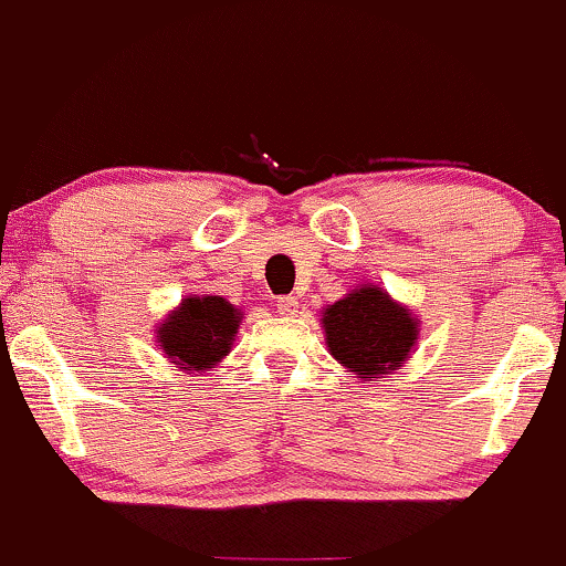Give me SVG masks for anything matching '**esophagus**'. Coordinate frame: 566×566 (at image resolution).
<instances>
[{"label":"esophagus","mask_w":566,"mask_h":566,"mask_svg":"<svg viewBox=\"0 0 566 566\" xmlns=\"http://www.w3.org/2000/svg\"><path fill=\"white\" fill-rule=\"evenodd\" d=\"M276 308H279V314H282V316H293L297 312V297L295 295L279 297Z\"/></svg>","instance_id":"esophagus-1"}]
</instances>
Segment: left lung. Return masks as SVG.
I'll return each instance as SVG.
<instances>
[{
	"label": "left lung",
	"instance_id": "1",
	"mask_svg": "<svg viewBox=\"0 0 566 566\" xmlns=\"http://www.w3.org/2000/svg\"><path fill=\"white\" fill-rule=\"evenodd\" d=\"M327 349L363 381L392 376L406 365L419 319L376 284H359L322 312Z\"/></svg>",
	"mask_w": 566,
	"mask_h": 566
}]
</instances>
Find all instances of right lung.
<instances>
[{"label": "right lung", "instance_id": "right-lung-1", "mask_svg": "<svg viewBox=\"0 0 566 566\" xmlns=\"http://www.w3.org/2000/svg\"><path fill=\"white\" fill-rule=\"evenodd\" d=\"M241 312L220 295H188L160 322L158 346L182 370H207L231 354Z\"/></svg>", "mask_w": 566, "mask_h": 566}]
</instances>
